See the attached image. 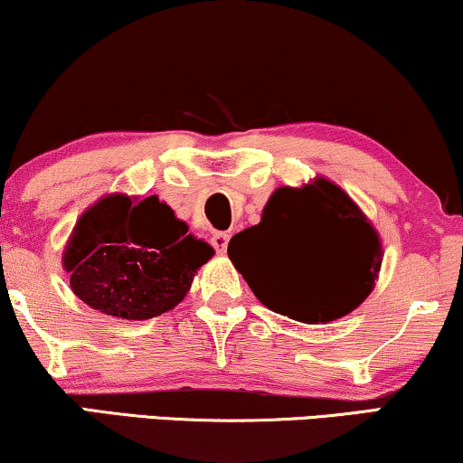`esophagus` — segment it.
<instances>
[{"instance_id":"esophagus-1","label":"esophagus","mask_w":463,"mask_h":463,"mask_svg":"<svg viewBox=\"0 0 463 463\" xmlns=\"http://www.w3.org/2000/svg\"><path fill=\"white\" fill-rule=\"evenodd\" d=\"M228 241H231V235H228V232H213L212 235V245L218 254H224L228 248Z\"/></svg>"}]
</instances>
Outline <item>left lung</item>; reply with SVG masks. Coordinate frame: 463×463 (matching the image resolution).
<instances>
[{
    "label": "left lung",
    "mask_w": 463,
    "mask_h": 463,
    "mask_svg": "<svg viewBox=\"0 0 463 463\" xmlns=\"http://www.w3.org/2000/svg\"><path fill=\"white\" fill-rule=\"evenodd\" d=\"M228 256L251 292L299 323H329L363 303L383 248L361 209L335 184L279 188L260 224L237 232Z\"/></svg>",
    "instance_id": "left-lung-1"
}]
</instances>
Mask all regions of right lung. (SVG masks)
Returning a JSON list of instances; mask_svg holds the SVG:
<instances>
[{
    "label": "right lung",
    "instance_id": "add662e5",
    "mask_svg": "<svg viewBox=\"0 0 463 463\" xmlns=\"http://www.w3.org/2000/svg\"><path fill=\"white\" fill-rule=\"evenodd\" d=\"M212 256V245L188 235L157 196L113 194L80 215L63 267L87 306L115 318L147 320L177 306Z\"/></svg>",
    "mask_w": 463,
    "mask_h": 463
}]
</instances>
